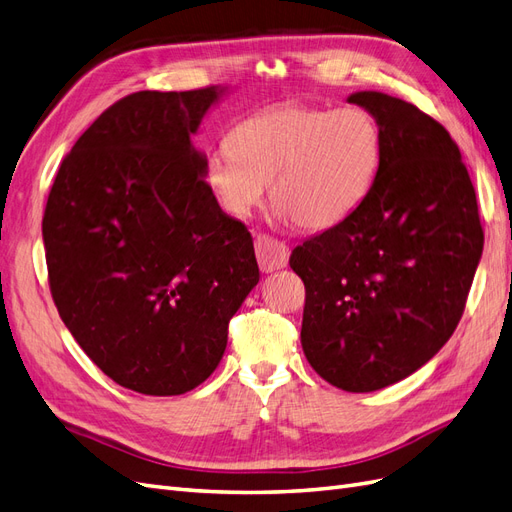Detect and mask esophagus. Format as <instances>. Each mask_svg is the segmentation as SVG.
Returning a JSON list of instances; mask_svg holds the SVG:
<instances>
[{
    "instance_id": "esophagus-1",
    "label": "esophagus",
    "mask_w": 512,
    "mask_h": 512,
    "mask_svg": "<svg viewBox=\"0 0 512 512\" xmlns=\"http://www.w3.org/2000/svg\"><path fill=\"white\" fill-rule=\"evenodd\" d=\"M256 258L262 273H271L277 269H284L288 265V245L284 241H277L275 237L260 232L256 235Z\"/></svg>"
}]
</instances>
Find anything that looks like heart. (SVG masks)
I'll list each match as a JSON object with an SVG mask.
<instances>
[{"label": "heart", "mask_w": 512, "mask_h": 512, "mask_svg": "<svg viewBox=\"0 0 512 512\" xmlns=\"http://www.w3.org/2000/svg\"><path fill=\"white\" fill-rule=\"evenodd\" d=\"M382 134L363 106L329 111L280 104L241 119L228 145L213 149L205 179L224 211L256 209L271 183V200L303 230L342 222L361 203L380 166Z\"/></svg>", "instance_id": "b5f03b06"}]
</instances>
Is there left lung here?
<instances>
[{
	"mask_svg": "<svg viewBox=\"0 0 512 512\" xmlns=\"http://www.w3.org/2000/svg\"><path fill=\"white\" fill-rule=\"evenodd\" d=\"M376 117L378 175L352 213L290 254L305 284L301 344L320 378L348 393L404 380L453 335L485 232L451 134L380 91L348 98Z\"/></svg>",
	"mask_w": 512,
	"mask_h": 512,
	"instance_id": "obj_1",
	"label": "left lung"
}]
</instances>
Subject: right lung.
I'll use <instances>...</instances> for the list:
<instances>
[{
	"label": "right lung",
	"mask_w": 512,
	"mask_h": 512,
	"mask_svg": "<svg viewBox=\"0 0 512 512\" xmlns=\"http://www.w3.org/2000/svg\"><path fill=\"white\" fill-rule=\"evenodd\" d=\"M218 96L117 100L74 143L46 200L57 312L108 378L143 395L188 393L213 374L260 277L250 230L220 209L190 145Z\"/></svg>",
	"instance_id": "add662e5"
}]
</instances>
